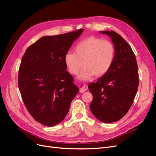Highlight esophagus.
Masks as SVG:
<instances>
[{
	"label": "esophagus",
	"instance_id": "34e87169",
	"mask_svg": "<svg viewBox=\"0 0 156 156\" xmlns=\"http://www.w3.org/2000/svg\"><path fill=\"white\" fill-rule=\"evenodd\" d=\"M87 89H88V86L86 85H84L82 87L80 88V93H84L85 91L87 90Z\"/></svg>",
	"mask_w": 156,
	"mask_h": 156
}]
</instances>
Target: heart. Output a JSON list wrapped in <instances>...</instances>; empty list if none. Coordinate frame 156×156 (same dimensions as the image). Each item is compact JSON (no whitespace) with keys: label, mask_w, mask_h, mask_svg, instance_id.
<instances>
[{"label":"heart","mask_w":156,"mask_h":156,"mask_svg":"<svg viewBox=\"0 0 156 156\" xmlns=\"http://www.w3.org/2000/svg\"><path fill=\"white\" fill-rule=\"evenodd\" d=\"M74 52H68L64 56V63L68 71L77 74L80 72V80L101 76L111 68L116 56V49L112 42L94 37H90L80 42L74 48Z\"/></svg>","instance_id":"b5f03b06"}]
</instances>
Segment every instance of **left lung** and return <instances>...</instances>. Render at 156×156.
<instances>
[{
  "mask_svg": "<svg viewBox=\"0 0 156 156\" xmlns=\"http://www.w3.org/2000/svg\"><path fill=\"white\" fill-rule=\"evenodd\" d=\"M110 37L116 49L111 68L89 89L93 96L90 109L103 123H112L127 113L134 101L139 85L136 56L130 46L114 31H100Z\"/></svg>",
  "mask_w": 156,
  "mask_h": 156,
  "instance_id": "8db88e82",
  "label": "left lung"
}]
</instances>
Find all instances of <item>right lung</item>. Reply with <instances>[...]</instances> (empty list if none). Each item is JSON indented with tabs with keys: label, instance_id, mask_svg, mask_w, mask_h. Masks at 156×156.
Returning <instances> with one entry per match:
<instances>
[{
	"label": "right lung",
	"instance_id": "add662e5",
	"mask_svg": "<svg viewBox=\"0 0 156 156\" xmlns=\"http://www.w3.org/2000/svg\"><path fill=\"white\" fill-rule=\"evenodd\" d=\"M83 31L43 37L22 57L18 79L22 100L31 116L45 126L62 122L79 91L67 71L64 56Z\"/></svg>",
	"mask_w": 156,
	"mask_h": 156
}]
</instances>
